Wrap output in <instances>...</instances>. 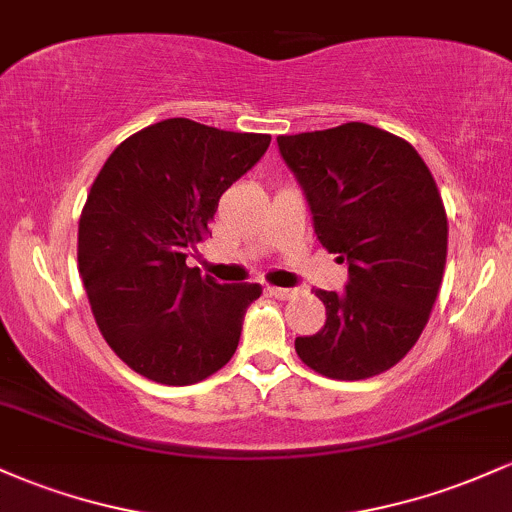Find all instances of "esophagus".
<instances>
[{"label":"esophagus","mask_w":512,"mask_h":512,"mask_svg":"<svg viewBox=\"0 0 512 512\" xmlns=\"http://www.w3.org/2000/svg\"><path fill=\"white\" fill-rule=\"evenodd\" d=\"M267 294L274 296L279 301H289L296 296V289H282V286H267Z\"/></svg>","instance_id":"obj_1"}]
</instances>
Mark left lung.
Returning <instances> with one entry per match:
<instances>
[{
    "label": "left lung",
    "instance_id": "8db88e82",
    "mask_svg": "<svg viewBox=\"0 0 512 512\" xmlns=\"http://www.w3.org/2000/svg\"><path fill=\"white\" fill-rule=\"evenodd\" d=\"M320 245L347 262L345 291L316 289L325 325L296 338L313 372L340 381L376 376L418 342L440 294L447 213L440 189L403 138L350 121L279 136Z\"/></svg>",
    "mask_w": 512,
    "mask_h": 512
}]
</instances>
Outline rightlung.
Returning a JSON list of instances; mask_svg holds the SVG:
<instances>
[{
  "instance_id": "right-lung-1",
  "label": "right lung",
  "mask_w": 512,
  "mask_h": 512,
  "mask_svg": "<svg viewBox=\"0 0 512 512\" xmlns=\"http://www.w3.org/2000/svg\"><path fill=\"white\" fill-rule=\"evenodd\" d=\"M269 140L167 119L123 140L94 179L77 267L104 340L145 379L189 386L235 355L245 308L262 286L218 284L187 267V255Z\"/></svg>"
}]
</instances>
